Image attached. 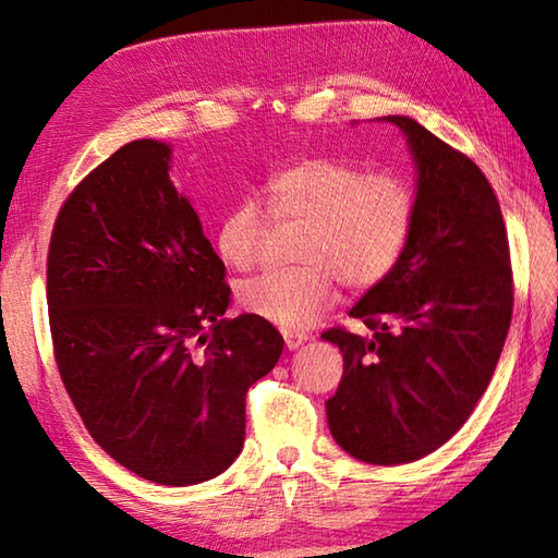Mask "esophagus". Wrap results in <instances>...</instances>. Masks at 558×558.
I'll return each instance as SVG.
<instances>
[{"instance_id": "esophagus-1", "label": "esophagus", "mask_w": 558, "mask_h": 558, "mask_svg": "<svg viewBox=\"0 0 558 558\" xmlns=\"http://www.w3.org/2000/svg\"><path fill=\"white\" fill-rule=\"evenodd\" d=\"M282 337H286V347L292 351V349H298V347H302V343L307 341V337L305 333H292V331H286L282 333Z\"/></svg>"}]
</instances>
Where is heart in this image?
<instances>
[{"label":"heart","mask_w":558,"mask_h":558,"mask_svg":"<svg viewBox=\"0 0 558 558\" xmlns=\"http://www.w3.org/2000/svg\"><path fill=\"white\" fill-rule=\"evenodd\" d=\"M272 219L300 225V266L268 270L241 282L248 312L286 329H305L327 310L339 280L371 290L388 280L408 251L417 195L408 180L388 170L366 173L341 156L312 154L286 160L260 185ZM270 218L256 197H244L219 221L215 246L236 270L258 263Z\"/></svg>","instance_id":"b5f03b06"}]
</instances>
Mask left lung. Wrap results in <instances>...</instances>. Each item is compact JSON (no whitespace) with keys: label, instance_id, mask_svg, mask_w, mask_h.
Returning <instances> with one entry per match:
<instances>
[{"label":"left lung","instance_id":"1","mask_svg":"<svg viewBox=\"0 0 558 558\" xmlns=\"http://www.w3.org/2000/svg\"><path fill=\"white\" fill-rule=\"evenodd\" d=\"M417 221L392 276L371 288L353 319L371 337L333 327L343 353L327 400L331 437L353 459L410 463L447 444L498 366L514 305L508 229L493 185L473 160L410 117Z\"/></svg>","mask_w":558,"mask_h":558}]
</instances>
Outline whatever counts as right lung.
I'll use <instances>...</instances> for the list:
<instances>
[{
	"label": "right lung",
	"instance_id": "add662e5",
	"mask_svg": "<svg viewBox=\"0 0 558 558\" xmlns=\"http://www.w3.org/2000/svg\"><path fill=\"white\" fill-rule=\"evenodd\" d=\"M141 138L77 182L50 234L53 359L85 429L158 485L227 471L246 439V392L282 337L258 314L227 319V268Z\"/></svg>",
	"mask_w": 558,
	"mask_h": 558
}]
</instances>
